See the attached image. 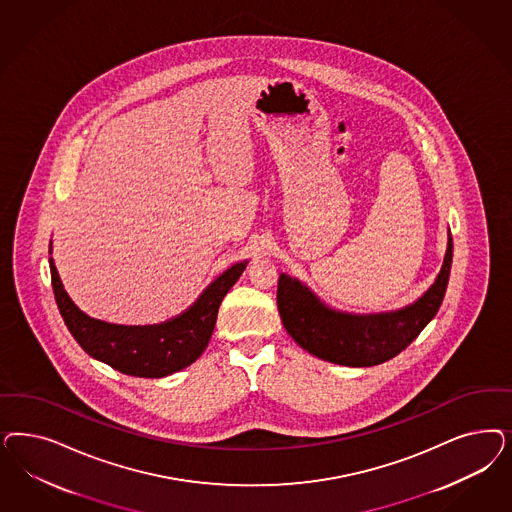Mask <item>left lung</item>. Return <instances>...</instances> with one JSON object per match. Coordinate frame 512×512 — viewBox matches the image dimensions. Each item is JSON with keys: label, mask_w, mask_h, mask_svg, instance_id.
Returning <instances> with one entry per match:
<instances>
[{"label": "left lung", "mask_w": 512, "mask_h": 512, "mask_svg": "<svg viewBox=\"0 0 512 512\" xmlns=\"http://www.w3.org/2000/svg\"><path fill=\"white\" fill-rule=\"evenodd\" d=\"M445 260L428 290L413 303L384 313H347L333 309L305 282L281 273L277 305L282 324L299 347L320 360L371 367L392 360L428 326L445 297L452 267L448 228Z\"/></svg>", "instance_id": "8db88e82"}]
</instances>
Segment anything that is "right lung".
Wrapping results in <instances>:
<instances>
[{
  "mask_svg": "<svg viewBox=\"0 0 512 512\" xmlns=\"http://www.w3.org/2000/svg\"><path fill=\"white\" fill-rule=\"evenodd\" d=\"M49 254H52V241ZM49 264L56 305L67 330L84 352L124 375L162 379L188 367L203 354L215 330L218 307L243 275L248 260L237 262L218 275L186 311L150 326L111 324L83 313L67 296L52 256Z\"/></svg>",
  "mask_w": 512,
  "mask_h": 512,
  "instance_id": "add662e5",
  "label": "right lung"
}]
</instances>
